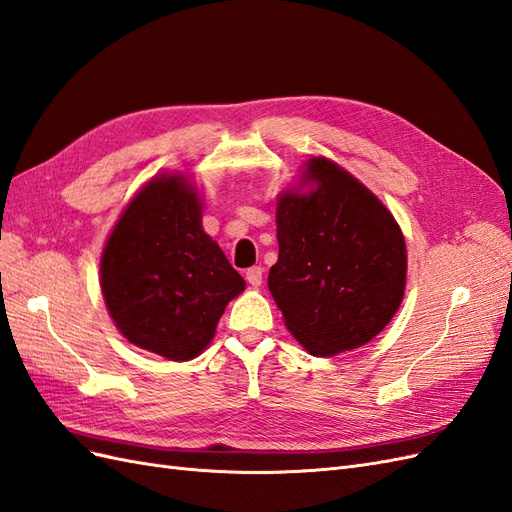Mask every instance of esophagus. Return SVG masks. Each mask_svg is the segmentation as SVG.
Wrapping results in <instances>:
<instances>
[{
  "mask_svg": "<svg viewBox=\"0 0 512 512\" xmlns=\"http://www.w3.org/2000/svg\"><path fill=\"white\" fill-rule=\"evenodd\" d=\"M245 280L250 282L254 288H258L262 284V269L260 267H250L245 271Z\"/></svg>",
  "mask_w": 512,
  "mask_h": 512,
  "instance_id": "1",
  "label": "esophagus"
}]
</instances>
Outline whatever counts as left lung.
<instances>
[{
	"instance_id": "8db88e82",
	"label": "left lung",
	"mask_w": 512,
	"mask_h": 512,
	"mask_svg": "<svg viewBox=\"0 0 512 512\" xmlns=\"http://www.w3.org/2000/svg\"><path fill=\"white\" fill-rule=\"evenodd\" d=\"M280 256L269 290L290 335L314 356L371 342L404 301L408 254L393 213L329 158H309L277 194Z\"/></svg>"
}]
</instances>
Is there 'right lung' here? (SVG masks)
<instances>
[{"instance_id":"right-lung-1","label":"right lung","mask_w":512,"mask_h":512,"mask_svg":"<svg viewBox=\"0 0 512 512\" xmlns=\"http://www.w3.org/2000/svg\"><path fill=\"white\" fill-rule=\"evenodd\" d=\"M203 196L183 173L149 179L121 211L100 258L119 333L168 361H192L245 280L203 230Z\"/></svg>"}]
</instances>
